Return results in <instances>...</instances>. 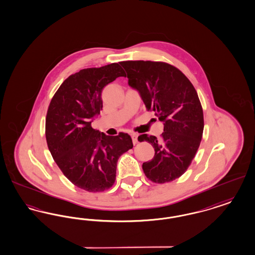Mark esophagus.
Returning a JSON list of instances; mask_svg holds the SVG:
<instances>
[{"label":"esophagus","mask_w":255,"mask_h":255,"mask_svg":"<svg viewBox=\"0 0 255 255\" xmlns=\"http://www.w3.org/2000/svg\"><path fill=\"white\" fill-rule=\"evenodd\" d=\"M131 137H132V143H133V144H135V143L137 142V133L132 132V133H131Z\"/></svg>","instance_id":"esophagus-1"}]
</instances>
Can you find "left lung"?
I'll return each instance as SVG.
<instances>
[{"label": "left lung", "instance_id": "1", "mask_svg": "<svg viewBox=\"0 0 255 255\" xmlns=\"http://www.w3.org/2000/svg\"><path fill=\"white\" fill-rule=\"evenodd\" d=\"M121 64L146 109L164 124L160 138L147 133L138 136V141H147L154 149L153 159L142 164L143 172L154 183L171 182L187 171L201 142L204 118L198 95L183 73L169 63L126 61Z\"/></svg>", "mask_w": 255, "mask_h": 255}]
</instances>
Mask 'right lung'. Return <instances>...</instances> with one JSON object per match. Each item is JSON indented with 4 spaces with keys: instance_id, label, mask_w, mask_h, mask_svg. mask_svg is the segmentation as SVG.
<instances>
[{
    "instance_id": "1",
    "label": "right lung",
    "mask_w": 255,
    "mask_h": 255,
    "mask_svg": "<svg viewBox=\"0 0 255 255\" xmlns=\"http://www.w3.org/2000/svg\"><path fill=\"white\" fill-rule=\"evenodd\" d=\"M119 77H126L119 63L73 74L55 93L46 114L45 137L55 162L72 183L90 193L112 187L120 156L132 148L128 133L110 136L91 126L102 110V89Z\"/></svg>"
}]
</instances>
